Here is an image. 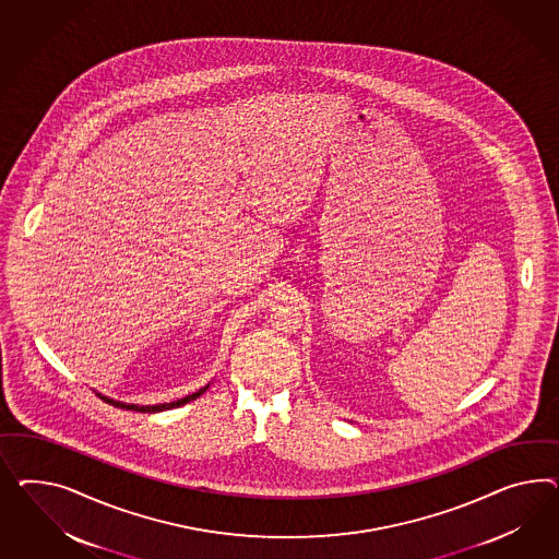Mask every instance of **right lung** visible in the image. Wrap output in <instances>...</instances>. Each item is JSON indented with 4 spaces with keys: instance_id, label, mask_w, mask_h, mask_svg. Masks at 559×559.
Wrapping results in <instances>:
<instances>
[{
    "instance_id": "right-lung-1",
    "label": "right lung",
    "mask_w": 559,
    "mask_h": 559,
    "mask_svg": "<svg viewBox=\"0 0 559 559\" xmlns=\"http://www.w3.org/2000/svg\"><path fill=\"white\" fill-rule=\"evenodd\" d=\"M205 389H207V386H205ZM205 389H201V391H197V393L189 394V396H185V399H179V401H173V403H163V405H148V407H138V405H126V403H118V401H111V399H106V396H102V399H104L106 403H109V405H114V407L128 408V411H138V413H158V411L181 407V405H187L189 401H195L199 394L205 393Z\"/></svg>"
}]
</instances>
